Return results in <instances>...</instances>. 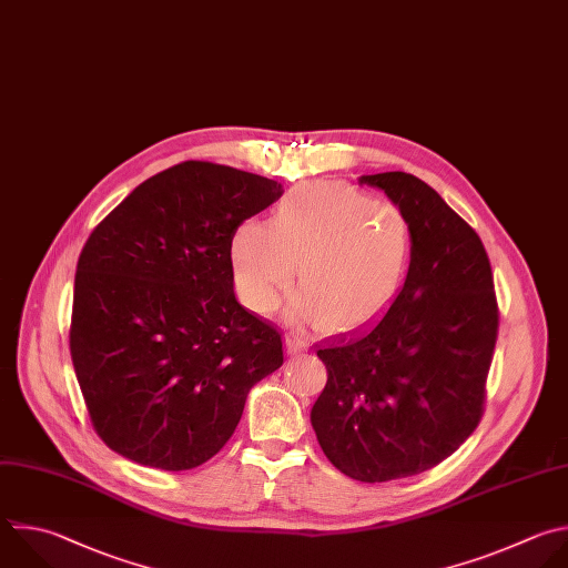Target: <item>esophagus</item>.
<instances>
[{
  "label": "esophagus",
  "instance_id": "obj_1",
  "mask_svg": "<svg viewBox=\"0 0 568 568\" xmlns=\"http://www.w3.org/2000/svg\"><path fill=\"white\" fill-rule=\"evenodd\" d=\"M285 345H287V354H292V356H296V354H301V352H305L310 347L307 338H303V336H298L294 332L285 336Z\"/></svg>",
  "mask_w": 568,
  "mask_h": 568
}]
</instances>
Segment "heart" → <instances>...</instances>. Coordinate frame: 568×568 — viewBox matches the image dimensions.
<instances>
[{
    "label": "heart",
    "instance_id": "heart-1",
    "mask_svg": "<svg viewBox=\"0 0 568 568\" xmlns=\"http://www.w3.org/2000/svg\"><path fill=\"white\" fill-rule=\"evenodd\" d=\"M413 250L402 207L345 182H312L276 207L272 221H243L230 241L241 301L254 312L278 305L296 272L290 316L323 329H352L388 307Z\"/></svg>",
    "mask_w": 568,
    "mask_h": 568
}]
</instances>
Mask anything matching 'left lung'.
Wrapping results in <instances>:
<instances>
[{"mask_svg": "<svg viewBox=\"0 0 568 568\" xmlns=\"http://www.w3.org/2000/svg\"><path fill=\"white\" fill-rule=\"evenodd\" d=\"M410 221L406 281L393 303L316 354L327 384L312 406L325 457L356 481L419 475L477 428L497 341V298L477 232L413 173L361 175Z\"/></svg>", "mask_w": 568, "mask_h": 568, "instance_id": "left-lung-1", "label": "left lung"}]
</instances>
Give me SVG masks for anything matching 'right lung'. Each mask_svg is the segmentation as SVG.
I'll list each match as a JSON object with an SVG mask.
<instances>
[{"label": "right lung", "instance_id": "1", "mask_svg": "<svg viewBox=\"0 0 568 568\" xmlns=\"http://www.w3.org/2000/svg\"><path fill=\"white\" fill-rule=\"evenodd\" d=\"M283 184L189 160L144 180L93 230L75 272L71 358L100 439L160 470L212 459L283 338L234 294V230Z\"/></svg>", "mask_w": 568, "mask_h": 568}]
</instances>
